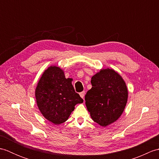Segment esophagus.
I'll return each instance as SVG.
<instances>
[{"label":"esophagus","instance_id":"esophagus-1","mask_svg":"<svg viewBox=\"0 0 159 159\" xmlns=\"http://www.w3.org/2000/svg\"><path fill=\"white\" fill-rule=\"evenodd\" d=\"M85 92H80L79 94H80V96L82 98H84V97H85Z\"/></svg>","mask_w":159,"mask_h":159}]
</instances>
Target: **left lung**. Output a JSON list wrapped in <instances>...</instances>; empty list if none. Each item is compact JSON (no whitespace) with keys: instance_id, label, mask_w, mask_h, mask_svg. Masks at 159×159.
Returning a JSON list of instances; mask_svg holds the SVG:
<instances>
[{"instance_id":"1","label":"left lung","mask_w":159,"mask_h":159,"mask_svg":"<svg viewBox=\"0 0 159 159\" xmlns=\"http://www.w3.org/2000/svg\"><path fill=\"white\" fill-rule=\"evenodd\" d=\"M92 87L85 95V104L92 119L106 127L123 113L128 100L124 80L113 69L100 70L92 77Z\"/></svg>"}]
</instances>
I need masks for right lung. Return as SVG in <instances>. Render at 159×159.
Returning <instances> with one entry per match:
<instances>
[{
  "label": "right lung",
  "mask_w": 159,
  "mask_h": 159,
  "mask_svg": "<svg viewBox=\"0 0 159 159\" xmlns=\"http://www.w3.org/2000/svg\"><path fill=\"white\" fill-rule=\"evenodd\" d=\"M72 81V79H66L60 67L51 66L44 70L37 84V105L42 116L55 125L66 121L76 104L83 102Z\"/></svg>",
  "instance_id": "add662e5"
}]
</instances>
